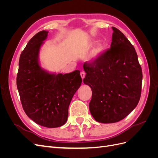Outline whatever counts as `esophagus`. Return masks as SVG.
Masks as SVG:
<instances>
[{
    "instance_id": "34e87169",
    "label": "esophagus",
    "mask_w": 158,
    "mask_h": 158,
    "mask_svg": "<svg viewBox=\"0 0 158 158\" xmlns=\"http://www.w3.org/2000/svg\"><path fill=\"white\" fill-rule=\"evenodd\" d=\"M85 73H84V71H82V72H81V73H80V76H81V77H82V80L84 78V77H85Z\"/></svg>"
}]
</instances>
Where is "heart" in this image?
Segmentation results:
<instances>
[{"label": "heart", "instance_id": "obj_1", "mask_svg": "<svg viewBox=\"0 0 158 158\" xmlns=\"http://www.w3.org/2000/svg\"><path fill=\"white\" fill-rule=\"evenodd\" d=\"M103 49V46L102 44H98L95 46L92 51V54H91L92 59L94 60H97L102 54Z\"/></svg>", "mask_w": 158, "mask_h": 158}]
</instances>
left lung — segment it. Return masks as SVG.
<instances>
[{
    "label": "left lung",
    "mask_w": 158,
    "mask_h": 158,
    "mask_svg": "<svg viewBox=\"0 0 158 158\" xmlns=\"http://www.w3.org/2000/svg\"><path fill=\"white\" fill-rule=\"evenodd\" d=\"M110 49L84 63L83 82L92 91L89 111L96 121L113 123L125 118L141 95L142 72L135 47L116 27Z\"/></svg>",
    "instance_id": "left-lung-1"
}]
</instances>
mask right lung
Segmentation results:
<instances>
[{
  "label": "right lung",
  "instance_id": "right-lung-1",
  "mask_svg": "<svg viewBox=\"0 0 158 158\" xmlns=\"http://www.w3.org/2000/svg\"><path fill=\"white\" fill-rule=\"evenodd\" d=\"M48 33H36L22 52L16 84L27 117L41 126L56 128L67 121L69 105L82 80L78 70L63 74L41 68L40 51Z\"/></svg>",
  "mask_w": 158,
  "mask_h": 158
}]
</instances>
